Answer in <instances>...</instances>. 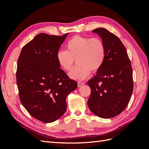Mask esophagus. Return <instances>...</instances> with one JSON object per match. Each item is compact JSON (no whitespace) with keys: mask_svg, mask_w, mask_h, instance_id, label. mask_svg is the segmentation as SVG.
Returning a JSON list of instances; mask_svg holds the SVG:
<instances>
[{"mask_svg":"<svg viewBox=\"0 0 149 149\" xmlns=\"http://www.w3.org/2000/svg\"><path fill=\"white\" fill-rule=\"evenodd\" d=\"M84 84V83H82V82H78V86L79 87V86H81L83 85Z\"/></svg>","mask_w":149,"mask_h":149,"instance_id":"34e87169","label":"esophagus"}]
</instances>
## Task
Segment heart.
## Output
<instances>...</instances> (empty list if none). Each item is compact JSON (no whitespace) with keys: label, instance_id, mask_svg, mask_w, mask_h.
<instances>
[{"label":"heart","instance_id":"heart-1","mask_svg":"<svg viewBox=\"0 0 149 149\" xmlns=\"http://www.w3.org/2000/svg\"><path fill=\"white\" fill-rule=\"evenodd\" d=\"M66 50L56 53V60L63 70L70 71L76 61L78 65L69 73L71 79L82 81L100 70L104 61L106 48L99 38L76 35L66 44Z\"/></svg>","mask_w":149,"mask_h":149}]
</instances>
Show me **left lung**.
Returning a JSON list of instances; mask_svg holds the SVG:
<instances>
[{"label": "left lung", "mask_w": 149, "mask_h": 149, "mask_svg": "<svg viewBox=\"0 0 149 149\" xmlns=\"http://www.w3.org/2000/svg\"><path fill=\"white\" fill-rule=\"evenodd\" d=\"M101 38L106 48L104 63L88 82L91 94L89 109L96 116L109 119L127 107L133 91L132 69L126 49L120 39L107 29L92 31Z\"/></svg>", "instance_id": "obj_1"}]
</instances>
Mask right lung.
Segmentation results:
<instances>
[{
    "instance_id": "obj_1",
    "label": "right lung",
    "mask_w": 149,
    "mask_h": 149,
    "mask_svg": "<svg viewBox=\"0 0 149 149\" xmlns=\"http://www.w3.org/2000/svg\"><path fill=\"white\" fill-rule=\"evenodd\" d=\"M68 35H37L23 47L17 61L20 101L31 116L45 123L64 114L66 97L78 87L56 60V53Z\"/></svg>"
}]
</instances>
